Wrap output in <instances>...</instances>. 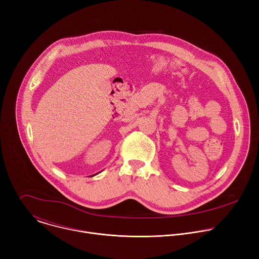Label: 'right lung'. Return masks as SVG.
I'll list each match as a JSON object with an SVG mask.
<instances>
[{
    "instance_id": "add662e5",
    "label": "right lung",
    "mask_w": 259,
    "mask_h": 259,
    "mask_svg": "<svg viewBox=\"0 0 259 259\" xmlns=\"http://www.w3.org/2000/svg\"><path fill=\"white\" fill-rule=\"evenodd\" d=\"M98 173H99V172H98ZM98 173H96V174H98ZM96 174H94V175H92V176H95V175H96Z\"/></svg>"
}]
</instances>
